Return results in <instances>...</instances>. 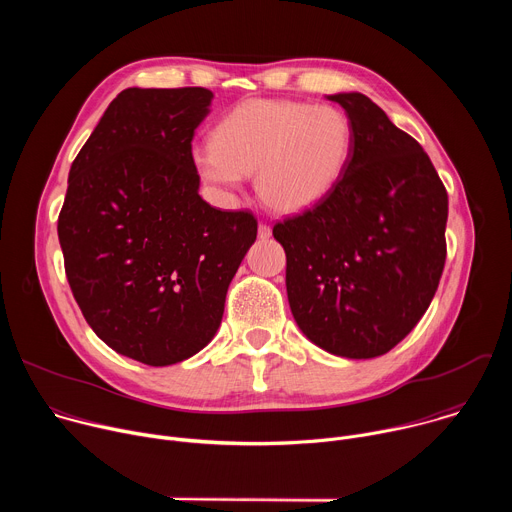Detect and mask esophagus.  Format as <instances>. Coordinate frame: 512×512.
<instances>
[{
	"label": "esophagus",
	"mask_w": 512,
	"mask_h": 512,
	"mask_svg": "<svg viewBox=\"0 0 512 512\" xmlns=\"http://www.w3.org/2000/svg\"><path fill=\"white\" fill-rule=\"evenodd\" d=\"M257 235H259V239H269L271 237V227L267 223H259Z\"/></svg>",
	"instance_id": "esophagus-1"
}]
</instances>
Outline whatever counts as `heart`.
Returning a JSON list of instances; mask_svg holds the SVG:
<instances>
[{"label": "heart", "instance_id": "1", "mask_svg": "<svg viewBox=\"0 0 512 512\" xmlns=\"http://www.w3.org/2000/svg\"><path fill=\"white\" fill-rule=\"evenodd\" d=\"M352 148L350 119L336 107L255 99L235 107L194 152L204 180L237 188L255 176L261 200L277 212L320 202L340 180Z\"/></svg>", "mask_w": 512, "mask_h": 512}]
</instances>
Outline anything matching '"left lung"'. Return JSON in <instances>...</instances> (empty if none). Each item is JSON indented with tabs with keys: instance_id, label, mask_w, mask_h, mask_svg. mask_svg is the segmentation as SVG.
Masks as SVG:
<instances>
[{
	"instance_id": "obj_1",
	"label": "left lung",
	"mask_w": 512,
	"mask_h": 512,
	"mask_svg": "<svg viewBox=\"0 0 512 512\" xmlns=\"http://www.w3.org/2000/svg\"><path fill=\"white\" fill-rule=\"evenodd\" d=\"M352 125L348 164L312 208L273 227L291 314L320 348L375 358L429 308L446 263L448 192L429 156L362 93L330 95Z\"/></svg>"
}]
</instances>
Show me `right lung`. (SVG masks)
Wrapping results in <instances>:
<instances>
[{
	"label": "right lung",
	"instance_id": "add662e5",
	"mask_svg": "<svg viewBox=\"0 0 512 512\" xmlns=\"http://www.w3.org/2000/svg\"><path fill=\"white\" fill-rule=\"evenodd\" d=\"M202 87L121 91L70 166L58 216L64 271L85 320L115 352L168 367L202 350L257 239L249 210L200 198L192 137Z\"/></svg>",
	"mask_w": 512,
	"mask_h": 512
}]
</instances>
